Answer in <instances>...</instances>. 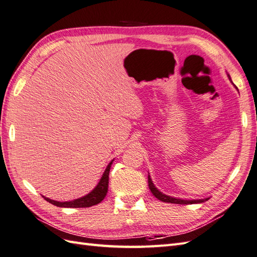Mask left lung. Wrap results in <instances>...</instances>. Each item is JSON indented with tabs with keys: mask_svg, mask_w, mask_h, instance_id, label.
<instances>
[{
	"mask_svg": "<svg viewBox=\"0 0 257 257\" xmlns=\"http://www.w3.org/2000/svg\"><path fill=\"white\" fill-rule=\"evenodd\" d=\"M229 76V75H228ZM229 79L231 80L230 76ZM148 186L150 191L154 194V196L156 198H158L159 201L161 202H165V203H171V204H181V205H187V204H198V203H204L205 201H207L208 198H204V199H192V201H187V199H181V198H176V197H171V196H168L166 194L161 193L157 187H156L153 183L152 179H150V176L148 174Z\"/></svg>",
	"mask_w": 257,
	"mask_h": 257,
	"instance_id": "obj_1",
	"label": "left lung"
}]
</instances>
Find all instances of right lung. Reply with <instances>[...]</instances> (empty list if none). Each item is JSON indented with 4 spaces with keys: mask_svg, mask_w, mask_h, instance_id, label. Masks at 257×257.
I'll return each instance as SVG.
<instances>
[{
    "mask_svg": "<svg viewBox=\"0 0 257 257\" xmlns=\"http://www.w3.org/2000/svg\"><path fill=\"white\" fill-rule=\"evenodd\" d=\"M112 161L108 165L107 169L104 170L102 177H101V179H100L97 186L89 194H87V195L80 197V198H77V199H74V201H71V202H58V201H53V199H50L45 196H42V197L45 198L47 202L58 206V207L85 208V207H90V206L99 204L100 202H102V199L105 197V195H107V193H108L109 172H110Z\"/></svg>",
    "mask_w": 257,
    "mask_h": 257,
    "instance_id": "right-lung-1",
    "label": "right lung"
}]
</instances>
